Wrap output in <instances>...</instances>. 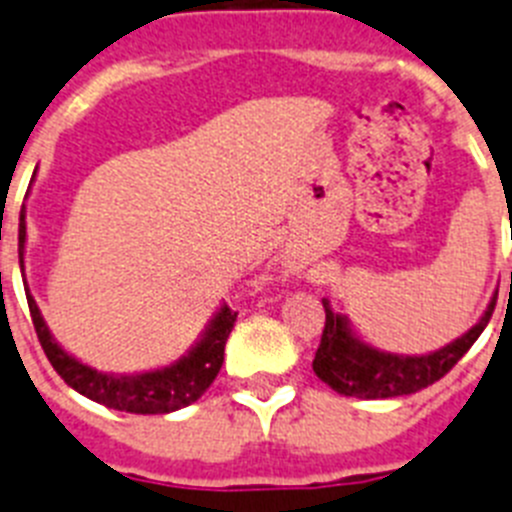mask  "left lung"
Here are the masks:
<instances>
[{
    "label": "left lung",
    "mask_w": 512,
    "mask_h": 512,
    "mask_svg": "<svg viewBox=\"0 0 512 512\" xmlns=\"http://www.w3.org/2000/svg\"><path fill=\"white\" fill-rule=\"evenodd\" d=\"M495 301L497 293H492L490 304L479 317V322L443 348L422 355H399L368 345L355 332L350 319L332 309L330 299H322L327 322H324L322 342H319V350L311 366H314V373L319 379L342 397L389 399L415 394V391L443 379L464 358L466 350L477 342V337L490 322Z\"/></svg>",
    "instance_id": "left-lung-1"
}]
</instances>
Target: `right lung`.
Segmentation results:
<instances>
[{"instance_id": "add662e5", "label": "right lung", "mask_w": 512, "mask_h": 512, "mask_svg": "<svg viewBox=\"0 0 512 512\" xmlns=\"http://www.w3.org/2000/svg\"><path fill=\"white\" fill-rule=\"evenodd\" d=\"M25 237H28V226H25V211L20 213V270L25 275ZM25 293H28L30 317H33L35 332L43 345V353L48 355L51 366L56 368L61 379L79 391L82 397L92 399L97 404H105L110 410L131 412V415H170V412L182 410L188 404L198 402L203 391L213 384L216 373L221 371L224 363V348L229 340V332L237 322V311L221 304L211 319H208L206 330L195 340L193 348L177 361L162 368H149V371L136 373H108L97 371L87 366L79 358L61 348V342L51 335L41 309L30 296L28 281Z\"/></svg>"}]
</instances>
